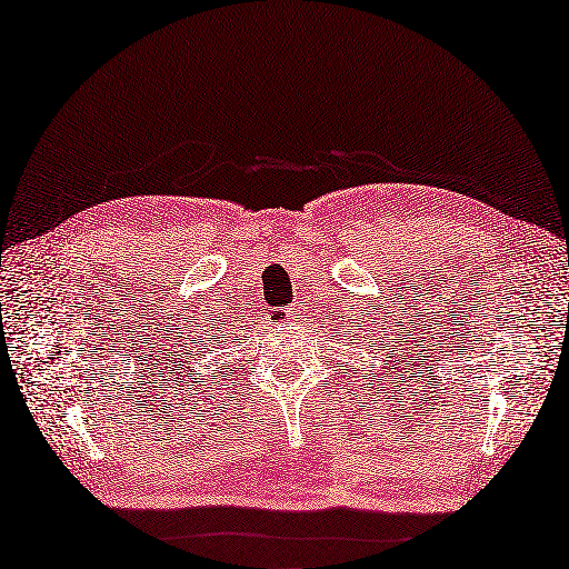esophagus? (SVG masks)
Segmentation results:
<instances>
[{"instance_id": "1", "label": "esophagus", "mask_w": 569, "mask_h": 569, "mask_svg": "<svg viewBox=\"0 0 569 569\" xmlns=\"http://www.w3.org/2000/svg\"><path fill=\"white\" fill-rule=\"evenodd\" d=\"M293 317H296V308H293V305H288V308L271 310V312H269L271 325H290V319H293Z\"/></svg>"}]
</instances>
